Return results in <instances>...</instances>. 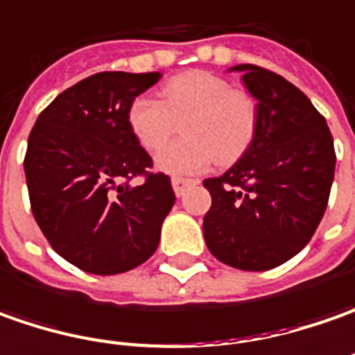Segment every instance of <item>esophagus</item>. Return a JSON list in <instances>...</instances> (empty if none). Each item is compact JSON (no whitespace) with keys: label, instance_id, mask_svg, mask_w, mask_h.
I'll use <instances>...</instances> for the list:
<instances>
[{"label":"esophagus","instance_id":"obj_1","mask_svg":"<svg viewBox=\"0 0 355 355\" xmlns=\"http://www.w3.org/2000/svg\"><path fill=\"white\" fill-rule=\"evenodd\" d=\"M190 184H194V180H190V178H182V177L173 178V190H175V194H177V196H182V194H184V190L189 189Z\"/></svg>","mask_w":355,"mask_h":355}]
</instances>
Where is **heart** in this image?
Here are the masks:
<instances>
[{
	"label": "heart",
	"mask_w": 355,
	"mask_h": 355,
	"mask_svg": "<svg viewBox=\"0 0 355 355\" xmlns=\"http://www.w3.org/2000/svg\"><path fill=\"white\" fill-rule=\"evenodd\" d=\"M128 128L149 153L159 151L180 123L182 139L157 155L155 165L166 175H196L218 159L232 165L248 153L257 135V104L250 94L234 90L222 76L190 70L171 78L159 102L135 98L128 107Z\"/></svg>",
	"instance_id": "obj_1"
}]
</instances>
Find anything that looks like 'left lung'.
Here are the masks:
<instances>
[{
    "label": "left lung",
    "instance_id": "left-lung-1",
    "mask_svg": "<svg viewBox=\"0 0 355 355\" xmlns=\"http://www.w3.org/2000/svg\"><path fill=\"white\" fill-rule=\"evenodd\" d=\"M257 100V135L222 177L206 178L212 206L204 239L216 259L241 271H267L295 257L328 206L336 153L312 102L267 68L238 64Z\"/></svg>",
    "mask_w": 355,
    "mask_h": 355
}]
</instances>
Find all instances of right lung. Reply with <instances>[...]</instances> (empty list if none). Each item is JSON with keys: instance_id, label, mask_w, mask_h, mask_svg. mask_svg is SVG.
I'll return each instance as SVG.
<instances>
[{"instance_id": "obj_1", "label": "right lung", "mask_w": 355, "mask_h": 355, "mask_svg": "<svg viewBox=\"0 0 355 355\" xmlns=\"http://www.w3.org/2000/svg\"><path fill=\"white\" fill-rule=\"evenodd\" d=\"M161 72H98L37 117L25 153L31 210L51 248L94 275H117L157 250L175 204L171 178L128 128L129 104ZM143 176L139 187L128 180Z\"/></svg>"}]
</instances>
